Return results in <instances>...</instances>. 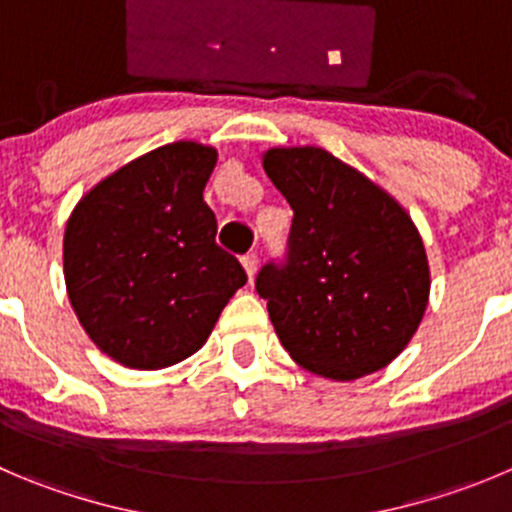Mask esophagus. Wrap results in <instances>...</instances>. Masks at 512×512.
<instances>
[{
    "instance_id": "1",
    "label": "esophagus",
    "mask_w": 512,
    "mask_h": 512,
    "mask_svg": "<svg viewBox=\"0 0 512 512\" xmlns=\"http://www.w3.org/2000/svg\"><path fill=\"white\" fill-rule=\"evenodd\" d=\"M241 264H243V269H246L248 279H251V276L256 274V266H259V256H256V253H246V256L241 259Z\"/></svg>"
}]
</instances>
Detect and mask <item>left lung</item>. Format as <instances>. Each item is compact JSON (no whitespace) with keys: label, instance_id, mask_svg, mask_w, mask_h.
I'll return each mask as SVG.
<instances>
[{"label":"left lung","instance_id":"8db88e82","mask_svg":"<svg viewBox=\"0 0 512 512\" xmlns=\"http://www.w3.org/2000/svg\"><path fill=\"white\" fill-rule=\"evenodd\" d=\"M264 170L294 211L284 261L256 276L284 349L339 382L387 367L417 332L430 296L412 218L321 148H274Z\"/></svg>","mask_w":512,"mask_h":512}]
</instances>
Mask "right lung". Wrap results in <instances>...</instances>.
Returning <instances> with one entry per match:
<instances>
[{
  "label": "right lung",
  "mask_w": 512,
  "mask_h": 512,
  "mask_svg": "<svg viewBox=\"0 0 512 512\" xmlns=\"http://www.w3.org/2000/svg\"><path fill=\"white\" fill-rule=\"evenodd\" d=\"M216 160L191 140L150 150L97 183L67 221L70 304L87 337L123 367L191 357L246 284L203 201Z\"/></svg>",
  "instance_id": "obj_1"
}]
</instances>
